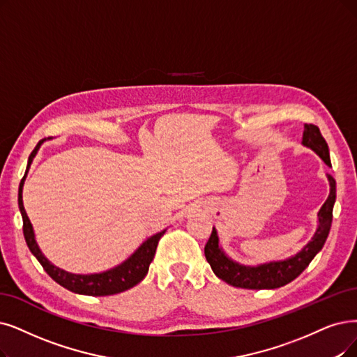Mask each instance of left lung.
Listing matches in <instances>:
<instances>
[{
	"label": "left lung",
	"instance_id": "left-lung-1",
	"mask_svg": "<svg viewBox=\"0 0 357 357\" xmlns=\"http://www.w3.org/2000/svg\"><path fill=\"white\" fill-rule=\"evenodd\" d=\"M302 144L312 151H315L321 160L331 167L330 151L325 139L315 124H305ZM330 181V195L322 208L318 212V228L309 243L294 256L284 261L262 264L258 266H246L234 262L224 253L218 245V234L215 228H212L211 237L205 245V258L209 262L213 274L218 278L230 284L233 287L264 290L278 289L291 282L307 268L310 261L324 248L333 222V208L335 204V180L331 174H326Z\"/></svg>",
	"mask_w": 357,
	"mask_h": 357
}]
</instances>
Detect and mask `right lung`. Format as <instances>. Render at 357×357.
Returning a JSON list of instances; mask_svg holds the SVG:
<instances>
[{
	"label": "right lung",
	"instance_id": "right-lung-1",
	"mask_svg": "<svg viewBox=\"0 0 357 357\" xmlns=\"http://www.w3.org/2000/svg\"><path fill=\"white\" fill-rule=\"evenodd\" d=\"M44 140L45 139L39 140V144L32 151V153L29 156V161H27L24 177L22 178L20 186H19V209H20L22 218H23V234H24L27 248H29V250L39 261L42 268L47 271V274L55 282H59L60 286H63L64 289L73 291V293L86 294V296H111V294H117V293H121V291H126V290L135 287L136 284H139L146 277L149 265L155 256L156 246H158V241L164 236L165 230L146 238L144 243L140 245V248L130 256V258L126 259L123 264L117 265L116 268L104 271V273H99V274L82 275V274L67 273V271L52 265L45 258L44 253L40 252L36 240H35L33 227H32L31 220H29V217H27V213L23 206L22 192H23V184H24L27 171H29V167L35 158V155H36L38 149L40 148V145L44 144Z\"/></svg>",
	"mask_w": 357,
	"mask_h": 357
}]
</instances>
